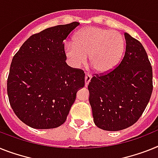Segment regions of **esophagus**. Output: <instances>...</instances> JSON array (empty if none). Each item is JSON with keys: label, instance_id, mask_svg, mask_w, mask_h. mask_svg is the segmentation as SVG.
<instances>
[{"label": "esophagus", "instance_id": "obj_1", "mask_svg": "<svg viewBox=\"0 0 158 158\" xmlns=\"http://www.w3.org/2000/svg\"><path fill=\"white\" fill-rule=\"evenodd\" d=\"M91 75L89 74V73H86L85 75V86L87 87L88 85V83H90L91 81Z\"/></svg>", "mask_w": 158, "mask_h": 158}]
</instances>
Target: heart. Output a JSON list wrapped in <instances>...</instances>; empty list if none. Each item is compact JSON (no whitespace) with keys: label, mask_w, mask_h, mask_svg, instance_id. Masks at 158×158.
<instances>
[{"label":"heart","mask_w":158,"mask_h":158,"mask_svg":"<svg viewBox=\"0 0 158 158\" xmlns=\"http://www.w3.org/2000/svg\"><path fill=\"white\" fill-rule=\"evenodd\" d=\"M125 46L124 36L119 32L90 26L79 30L74 37V42H67L64 51L73 67H81L89 55L95 71L105 74L120 63Z\"/></svg>","instance_id":"heart-1"}]
</instances>
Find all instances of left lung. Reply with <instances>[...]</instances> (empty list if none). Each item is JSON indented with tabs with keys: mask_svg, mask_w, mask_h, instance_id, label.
Returning <instances> with one entry per match:
<instances>
[{
	"mask_svg": "<svg viewBox=\"0 0 158 158\" xmlns=\"http://www.w3.org/2000/svg\"><path fill=\"white\" fill-rule=\"evenodd\" d=\"M126 50L116 67L95 74L88 84L94 123L107 131L134 124L142 115L153 91V71L142 44L124 33Z\"/></svg>",
	"mask_w": 158,
	"mask_h": 158,
	"instance_id": "1",
	"label": "left lung"
}]
</instances>
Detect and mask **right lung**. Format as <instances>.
Returning a JSON list of instances; mask_svg holds the SVG:
<instances>
[{
    "mask_svg": "<svg viewBox=\"0 0 158 158\" xmlns=\"http://www.w3.org/2000/svg\"><path fill=\"white\" fill-rule=\"evenodd\" d=\"M79 25L74 22L33 34L13 58L7 80L9 104L28 126H60L84 86L85 73L69 67L64 51V40Z\"/></svg>",
    "mask_w": 158,
    "mask_h": 158,
    "instance_id": "right-lung-1",
    "label": "right lung"
}]
</instances>
